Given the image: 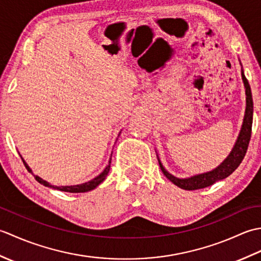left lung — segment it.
<instances>
[{
  "label": "left lung",
  "instance_id": "1",
  "mask_svg": "<svg viewBox=\"0 0 261 261\" xmlns=\"http://www.w3.org/2000/svg\"><path fill=\"white\" fill-rule=\"evenodd\" d=\"M240 65H241V62H240ZM241 77H242V82L246 90L245 116H243L241 129L239 132V136H238L237 140L234 142L233 148H232V150L228 154V157H226L223 162L218 166V167H215L214 169L210 171H205V173H202V174H197L191 177H185V178H179V177L171 175L169 171L164 167V165L162 164V162H160V159L157 154L160 169H162L164 175L167 177L171 182H174L176 186H178L179 188H182V190H186V191H195V190H199V188H204V187L213 185L214 182L222 180L226 178L228 176H230L238 167H239L242 159L245 158L249 141H250V137H251L252 118H253V101H252L251 88L245 76V71H243L242 65H241Z\"/></svg>",
  "mask_w": 261,
  "mask_h": 261
}]
</instances>
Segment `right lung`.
Returning <instances> with one entry per match:
<instances>
[{"instance_id": "1", "label": "right lung", "mask_w": 261, "mask_h": 261, "mask_svg": "<svg viewBox=\"0 0 261 261\" xmlns=\"http://www.w3.org/2000/svg\"><path fill=\"white\" fill-rule=\"evenodd\" d=\"M120 134H121V132H120ZM119 136H120V135H119ZM111 156H112V154H111ZM20 157H21V159H22V162H23V164H24V166H25V168L28 169V171H29V173H31V174L33 175V177H35L36 180H37L38 182H40L41 185L46 186V187H50V188H55V190H58V191H62V192H68V193H85V192H90V191L94 190V188H96L105 178H107V176H108L109 171H110V167H111V158H110L109 164L107 165V167H105L104 170L102 171V173L99 174L98 176H96L95 178H93V179L88 180V181H86V182H83V184H79V185L56 186V185H51L50 182H48L47 180L42 179L41 177H39L38 175L33 174L31 168L29 167V165H28V164L24 162V159L22 158L21 154H20Z\"/></svg>"}]
</instances>
